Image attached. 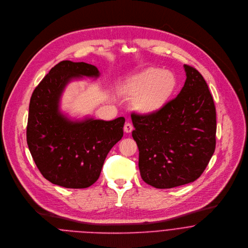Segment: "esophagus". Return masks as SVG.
Returning <instances> with one entry per match:
<instances>
[{"label":"esophagus","instance_id":"34e87169","mask_svg":"<svg viewBox=\"0 0 248 248\" xmlns=\"http://www.w3.org/2000/svg\"><path fill=\"white\" fill-rule=\"evenodd\" d=\"M132 131H133V126H132V124L126 123V124L124 125V132L127 133V134H129V133H131Z\"/></svg>","mask_w":248,"mask_h":248}]
</instances>
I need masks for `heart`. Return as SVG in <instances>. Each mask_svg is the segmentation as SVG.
<instances>
[{
    "label": "heart",
    "instance_id": "b5f03b06",
    "mask_svg": "<svg viewBox=\"0 0 248 248\" xmlns=\"http://www.w3.org/2000/svg\"><path fill=\"white\" fill-rule=\"evenodd\" d=\"M178 87L176 75L158 67H148L128 76L120 86L124 96L133 99V108L140 114L160 112Z\"/></svg>",
    "mask_w": 248,
    "mask_h": 248
}]
</instances>
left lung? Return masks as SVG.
I'll list each match as a JSON object with an SVG mask.
<instances>
[{
    "label": "left lung",
    "instance_id": "obj_1",
    "mask_svg": "<svg viewBox=\"0 0 248 248\" xmlns=\"http://www.w3.org/2000/svg\"><path fill=\"white\" fill-rule=\"evenodd\" d=\"M186 82L177 97L152 115L133 113V139L142 180L171 188L198 179L216 148L217 114L202 75L184 65Z\"/></svg>",
    "mask_w": 248,
    "mask_h": 248
}]
</instances>
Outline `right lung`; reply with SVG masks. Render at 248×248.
<instances>
[{
	"mask_svg": "<svg viewBox=\"0 0 248 248\" xmlns=\"http://www.w3.org/2000/svg\"><path fill=\"white\" fill-rule=\"evenodd\" d=\"M100 72L85 62L63 61L35 87L30 102L27 142L45 179L66 188H85L99 178L109 150L123 137L124 117L106 121L71 118L61 108L66 86Z\"/></svg>",
	"mask_w": 248,
	"mask_h": 248,
	"instance_id": "add662e5",
	"label": "right lung"
}]
</instances>
